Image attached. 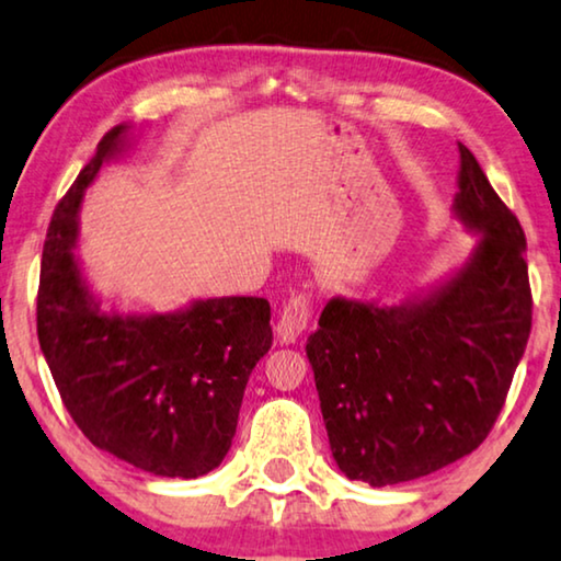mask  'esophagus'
<instances>
[{
  "instance_id": "34e87169",
  "label": "esophagus",
  "mask_w": 561,
  "mask_h": 561,
  "mask_svg": "<svg viewBox=\"0 0 561 561\" xmlns=\"http://www.w3.org/2000/svg\"><path fill=\"white\" fill-rule=\"evenodd\" d=\"M310 299L305 295H291L289 302L284 305L277 322V337L282 345L295 343L299 335L305 333L307 325H310Z\"/></svg>"
}]
</instances>
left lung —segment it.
<instances>
[{"label": "left lung", "instance_id": "8db88e82", "mask_svg": "<svg viewBox=\"0 0 561 561\" xmlns=\"http://www.w3.org/2000/svg\"><path fill=\"white\" fill-rule=\"evenodd\" d=\"M457 149L453 216L478 236L470 256L401 305L333 297L305 345L337 468L374 488L470 455L531 333L524 228Z\"/></svg>", "mask_w": 561, "mask_h": 561}]
</instances>
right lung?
<instances>
[{
  "label": "right lung",
  "mask_w": 561,
  "mask_h": 561,
  "mask_svg": "<svg viewBox=\"0 0 561 561\" xmlns=\"http://www.w3.org/2000/svg\"><path fill=\"white\" fill-rule=\"evenodd\" d=\"M134 145L104 134L53 213L43 247L37 337L62 404L104 453L160 478L216 470L236 435L251 370L272 348L264 297L193 299L172 312L104 307L78 259V213L99 170Z\"/></svg>",
  "instance_id": "obj_1"
}]
</instances>
